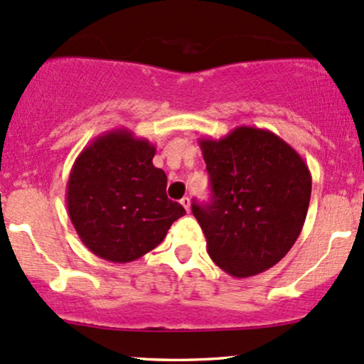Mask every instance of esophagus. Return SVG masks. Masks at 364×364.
<instances>
[{"instance_id":"1","label":"esophagus","mask_w":364,"mask_h":364,"mask_svg":"<svg viewBox=\"0 0 364 364\" xmlns=\"http://www.w3.org/2000/svg\"><path fill=\"white\" fill-rule=\"evenodd\" d=\"M181 205L185 207L186 213H190V198H188V197H183V198H181Z\"/></svg>"}]
</instances>
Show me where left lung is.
<instances>
[{"label": "left lung", "instance_id": "left-lung-1", "mask_svg": "<svg viewBox=\"0 0 364 364\" xmlns=\"http://www.w3.org/2000/svg\"><path fill=\"white\" fill-rule=\"evenodd\" d=\"M213 198L191 203L210 259L235 278L273 267L292 249L311 200L304 159L274 133L235 127L198 139Z\"/></svg>", "mask_w": 364, "mask_h": 364}]
</instances>
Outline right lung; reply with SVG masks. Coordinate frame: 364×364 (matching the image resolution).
Masks as SVG:
<instances>
[{"label":"right lung","instance_id":"obj_1","mask_svg":"<svg viewBox=\"0 0 364 364\" xmlns=\"http://www.w3.org/2000/svg\"><path fill=\"white\" fill-rule=\"evenodd\" d=\"M155 146L127 129L95 138L75 159L67 181V209L79 238L98 257L131 262L166 238L185 215L167 198V176L154 166Z\"/></svg>","mask_w":364,"mask_h":364}]
</instances>
